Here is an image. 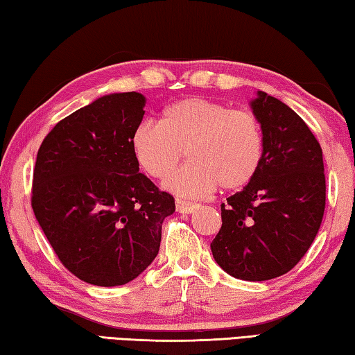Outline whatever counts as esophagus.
<instances>
[{"label": "esophagus", "mask_w": 355, "mask_h": 355, "mask_svg": "<svg viewBox=\"0 0 355 355\" xmlns=\"http://www.w3.org/2000/svg\"><path fill=\"white\" fill-rule=\"evenodd\" d=\"M198 209V204H193L189 202V200H182V199H176V210L179 213H187V215H190Z\"/></svg>", "instance_id": "esophagus-1"}]
</instances>
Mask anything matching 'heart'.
<instances>
[{"mask_svg": "<svg viewBox=\"0 0 355 355\" xmlns=\"http://www.w3.org/2000/svg\"><path fill=\"white\" fill-rule=\"evenodd\" d=\"M131 150L156 179L169 175L187 150L191 162L166 178L164 189L179 198H200L218 184L236 190L250 182L263 156V132L250 112L189 97L166 106L160 123L139 125Z\"/></svg>", "mask_w": 355, "mask_h": 355, "instance_id": "heart-1", "label": "heart"}]
</instances>
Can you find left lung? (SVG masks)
I'll list each match as a JSON object with an SVG mask.
<instances>
[{
	"label": "left lung",
	"instance_id": "8db88e82",
	"mask_svg": "<svg viewBox=\"0 0 355 355\" xmlns=\"http://www.w3.org/2000/svg\"><path fill=\"white\" fill-rule=\"evenodd\" d=\"M250 108L263 132L261 164L220 205L223 225L210 247L233 278L266 282L284 275L309 250L322 225L326 180L322 146L295 111L263 91Z\"/></svg>",
	"mask_w": 355,
	"mask_h": 355
}]
</instances>
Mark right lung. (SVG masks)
Returning <instances> with one entry per match:
<instances>
[{
    "mask_svg": "<svg viewBox=\"0 0 355 355\" xmlns=\"http://www.w3.org/2000/svg\"><path fill=\"white\" fill-rule=\"evenodd\" d=\"M139 92H114L58 122L40 146L32 209L63 266L83 282H132L156 258L175 199L142 173L131 136L145 114Z\"/></svg>",
    "mask_w": 355,
    "mask_h": 355,
    "instance_id": "right-lung-1",
    "label": "right lung"
}]
</instances>
